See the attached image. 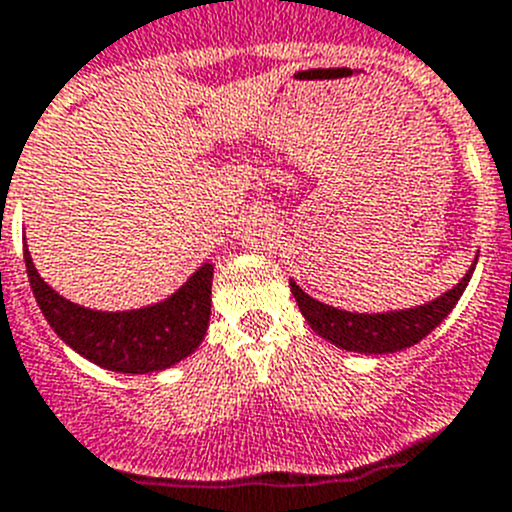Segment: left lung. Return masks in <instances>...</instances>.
<instances>
[{
    "instance_id": "1",
    "label": "left lung",
    "mask_w": 512,
    "mask_h": 512,
    "mask_svg": "<svg viewBox=\"0 0 512 512\" xmlns=\"http://www.w3.org/2000/svg\"><path fill=\"white\" fill-rule=\"evenodd\" d=\"M475 265L477 255L472 260L470 270L465 272V278L455 288L437 295L429 303L414 305V308L384 310V313H353V310L333 308V305L310 298L293 278H290V293H293L308 326L318 336L326 338L328 343H333L341 351L386 356V353L412 348L414 343L427 338L452 313V308H455L457 300L465 293L467 283H470Z\"/></svg>"
}]
</instances>
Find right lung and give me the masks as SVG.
Here are the masks:
<instances>
[{"instance_id":"add662e5","label":"right lung","mask_w":512,"mask_h":512,"mask_svg":"<svg viewBox=\"0 0 512 512\" xmlns=\"http://www.w3.org/2000/svg\"><path fill=\"white\" fill-rule=\"evenodd\" d=\"M32 293L52 331L90 364L116 374H156L197 351L212 315L214 265L204 262L176 293L133 310H93L45 283L25 242Z\"/></svg>"}]
</instances>
